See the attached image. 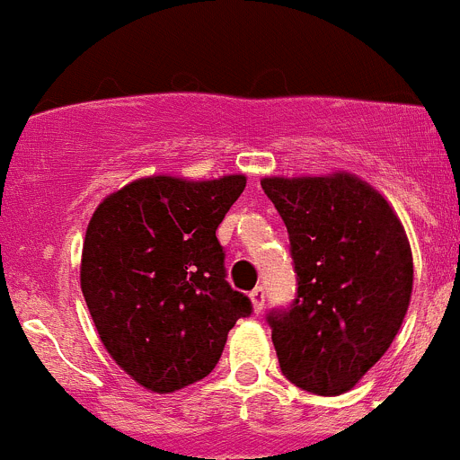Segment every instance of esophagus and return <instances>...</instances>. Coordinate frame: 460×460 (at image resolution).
Listing matches in <instances>:
<instances>
[{"instance_id": "1", "label": "esophagus", "mask_w": 460, "mask_h": 460, "mask_svg": "<svg viewBox=\"0 0 460 460\" xmlns=\"http://www.w3.org/2000/svg\"><path fill=\"white\" fill-rule=\"evenodd\" d=\"M250 302H252L254 313H261L263 306H266V288L263 286H257V288L250 290Z\"/></svg>"}]
</instances>
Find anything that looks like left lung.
<instances>
[{"mask_svg":"<svg viewBox=\"0 0 460 460\" xmlns=\"http://www.w3.org/2000/svg\"><path fill=\"white\" fill-rule=\"evenodd\" d=\"M286 224L297 293L272 308L281 374L317 395L351 389L394 342L407 313L413 261L389 203L351 174L263 179Z\"/></svg>","mask_w":460,"mask_h":460,"instance_id":"left-lung-1","label":"left lung"}]
</instances>
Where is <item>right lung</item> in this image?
<instances>
[{
	"instance_id": "add662e5",
	"label": "right lung",
	"mask_w": 460,
	"mask_h": 460,
	"mask_svg": "<svg viewBox=\"0 0 460 460\" xmlns=\"http://www.w3.org/2000/svg\"><path fill=\"white\" fill-rule=\"evenodd\" d=\"M245 176H149L104 199L82 245L80 284L109 356L156 394L203 380L252 302L228 284L217 228Z\"/></svg>"
}]
</instances>
